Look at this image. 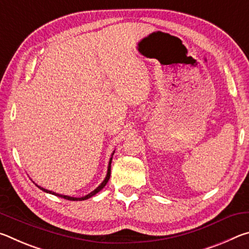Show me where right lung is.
I'll use <instances>...</instances> for the list:
<instances>
[{"mask_svg":"<svg viewBox=\"0 0 249 249\" xmlns=\"http://www.w3.org/2000/svg\"><path fill=\"white\" fill-rule=\"evenodd\" d=\"M113 155H114V151H113V154H112V157L109 158V161H108V167H107V177H105V179L103 180V182L101 183L98 188L95 189V190H93L92 191L91 193H89V195H87L86 196H82V197H73V196H64V195H59V193H56V192H53V191H50V190H47V189H44V188H41V187H39V185H37V187H38L40 190H43V191H45V192H47V193H50V195H53V196H60V197H64V199H66V200H70V201H83V200H87V199H89V197H91V196H93L94 195H96V193L98 192H100L101 190H102V189L105 187V184L107 183V181L109 180V176H111V163H112V158H113Z\"/></svg>","mask_w":249,"mask_h":249,"instance_id":"1","label":"right lung"}]
</instances>
